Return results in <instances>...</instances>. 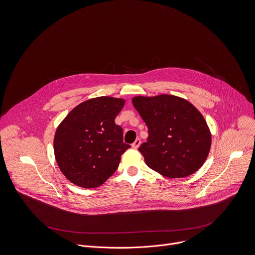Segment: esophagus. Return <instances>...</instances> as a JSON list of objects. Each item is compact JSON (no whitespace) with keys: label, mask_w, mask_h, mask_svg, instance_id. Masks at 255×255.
Masks as SVG:
<instances>
[{"label":"esophagus","mask_w":255,"mask_h":255,"mask_svg":"<svg viewBox=\"0 0 255 255\" xmlns=\"http://www.w3.org/2000/svg\"><path fill=\"white\" fill-rule=\"evenodd\" d=\"M139 145H140V139L139 138H136L134 142H133V144L131 145V147L133 148V149H137L138 147H139Z\"/></svg>","instance_id":"obj_1"}]
</instances>
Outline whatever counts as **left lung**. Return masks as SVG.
<instances>
[{
	"mask_svg": "<svg viewBox=\"0 0 255 255\" xmlns=\"http://www.w3.org/2000/svg\"><path fill=\"white\" fill-rule=\"evenodd\" d=\"M131 101L148 127L147 142L138 148L146 164L169 178L186 177L199 170L212 143L202 113L174 95L135 96Z\"/></svg>",
	"mask_w": 255,
	"mask_h": 255,
	"instance_id": "1",
	"label": "left lung"
}]
</instances>
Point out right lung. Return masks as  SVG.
<instances>
[{
  "label": "right lung",
  "mask_w": 255,
  "mask_h": 255,
  "mask_svg": "<svg viewBox=\"0 0 255 255\" xmlns=\"http://www.w3.org/2000/svg\"><path fill=\"white\" fill-rule=\"evenodd\" d=\"M125 100L101 96L77 105L56 128L53 149L63 174L74 184L92 188L103 184L118 169L124 143L115 120Z\"/></svg>",
  "instance_id": "1"
}]
</instances>
